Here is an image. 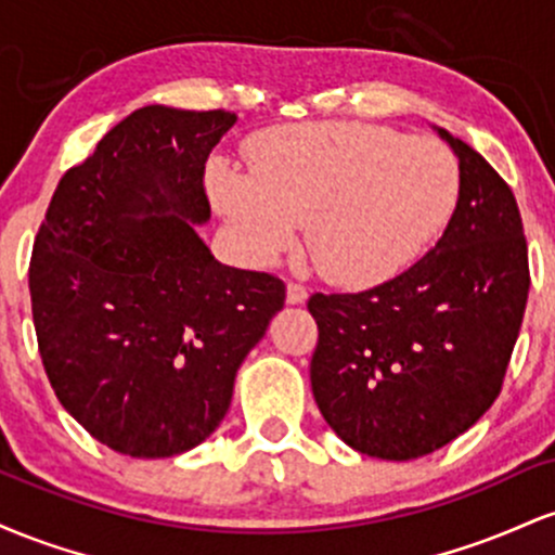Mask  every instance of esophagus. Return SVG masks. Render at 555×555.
<instances>
[{
	"mask_svg": "<svg viewBox=\"0 0 555 555\" xmlns=\"http://www.w3.org/2000/svg\"><path fill=\"white\" fill-rule=\"evenodd\" d=\"M305 299H308V289H305L302 284H295V282L286 284V302H289V305H302Z\"/></svg>",
	"mask_w": 555,
	"mask_h": 555,
	"instance_id": "esophagus-1",
	"label": "esophagus"
}]
</instances>
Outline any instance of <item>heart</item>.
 Listing matches in <instances>:
<instances>
[{
    "instance_id": "1",
    "label": "heart",
    "mask_w": 555,
    "mask_h": 555,
    "mask_svg": "<svg viewBox=\"0 0 555 555\" xmlns=\"http://www.w3.org/2000/svg\"><path fill=\"white\" fill-rule=\"evenodd\" d=\"M247 171L214 164L208 190L247 250L271 263L308 224L328 282L365 289L423 256L460 195V167L433 138L362 122L286 125L253 140Z\"/></svg>"
}]
</instances>
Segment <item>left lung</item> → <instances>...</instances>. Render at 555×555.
I'll list each match as a JSON object with an SVG mask.
<instances>
[{
  "instance_id": "obj_1",
  "label": "left lung",
  "mask_w": 555,
  "mask_h": 555,
  "mask_svg": "<svg viewBox=\"0 0 555 555\" xmlns=\"http://www.w3.org/2000/svg\"><path fill=\"white\" fill-rule=\"evenodd\" d=\"M460 158V197L436 247L358 295L310 297V386L328 428L360 454H433L499 397L530 292L517 197L499 171L436 127Z\"/></svg>"
}]
</instances>
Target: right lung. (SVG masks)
<instances>
[{"label": "right lung", "instance_id": "right-lung-1", "mask_svg": "<svg viewBox=\"0 0 555 555\" xmlns=\"http://www.w3.org/2000/svg\"><path fill=\"white\" fill-rule=\"evenodd\" d=\"M237 114L143 106L56 184L30 305L56 399L119 454L164 460L224 420L234 375L284 308V282L219 263L203 175Z\"/></svg>", "mask_w": 555, "mask_h": 555}]
</instances>
